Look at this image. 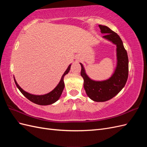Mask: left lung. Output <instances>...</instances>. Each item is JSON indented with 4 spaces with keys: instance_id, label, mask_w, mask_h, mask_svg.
<instances>
[{
    "instance_id": "1",
    "label": "left lung",
    "mask_w": 147,
    "mask_h": 147,
    "mask_svg": "<svg viewBox=\"0 0 147 147\" xmlns=\"http://www.w3.org/2000/svg\"><path fill=\"white\" fill-rule=\"evenodd\" d=\"M103 37L117 46V66L114 72L109 78L102 81L93 80L86 74L83 65L81 75L83 78V86L86 94L95 102H105L112 99L125 86L128 77L129 61L127 51L119 35L107 26L99 25Z\"/></svg>"
}]
</instances>
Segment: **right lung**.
Here are the masks:
<instances>
[{
    "label": "right lung",
    "mask_w": 147,
    "mask_h": 147,
    "mask_svg": "<svg viewBox=\"0 0 147 147\" xmlns=\"http://www.w3.org/2000/svg\"><path fill=\"white\" fill-rule=\"evenodd\" d=\"M71 65L72 64H70L67 67V69H66L65 72L64 73L63 76H62L61 78L59 83L56 86V88L51 92L47 93L46 94L34 95V94H30V93L23 90V89L19 86V84L17 83L15 77H14V80L17 88L19 89L20 92L30 101L34 102L35 104L40 105H48L53 104L59 99V97L62 94V92H63L64 90V86H65L64 78L65 75L69 72Z\"/></svg>",
    "instance_id": "1"
}]
</instances>
